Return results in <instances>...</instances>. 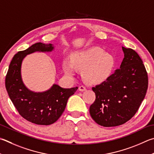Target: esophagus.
<instances>
[{"instance_id": "obj_1", "label": "esophagus", "mask_w": 154, "mask_h": 154, "mask_svg": "<svg viewBox=\"0 0 154 154\" xmlns=\"http://www.w3.org/2000/svg\"><path fill=\"white\" fill-rule=\"evenodd\" d=\"M79 90L80 91H84L86 90V88L83 85H81V86L79 87Z\"/></svg>"}]
</instances>
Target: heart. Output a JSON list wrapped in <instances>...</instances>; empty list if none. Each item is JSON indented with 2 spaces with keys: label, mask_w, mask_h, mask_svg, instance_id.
<instances>
[{
  "label": "heart",
  "mask_w": 154,
  "mask_h": 154,
  "mask_svg": "<svg viewBox=\"0 0 154 154\" xmlns=\"http://www.w3.org/2000/svg\"><path fill=\"white\" fill-rule=\"evenodd\" d=\"M115 66V59L104 49L94 46L79 50L72 56V61L66 59L63 67L66 75L73 77L77 69H82V77L86 82L97 84L104 82L110 77Z\"/></svg>",
  "instance_id": "1"
}]
</instances>
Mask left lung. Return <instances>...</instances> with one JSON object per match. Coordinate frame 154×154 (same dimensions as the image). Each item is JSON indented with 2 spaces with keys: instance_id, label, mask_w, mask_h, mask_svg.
Instances as JSON below:
<instances>
[{
  "instance_id": "8db88e82",
  "label": "left lung",
  "mask_w": 154,
  "mask_h": 154,
  "mask_svg": "<svg viewBox=\"0 0 154 154\" xmlns=\"http://www.w3.org/2000/svg\"><path fill=\"white\" fill-rule=\"evenodd\" d=\"M120 69L101 84L92 88L96 100L89 108L94 121L106 127L125 123L138 110L146 94L147 74L135 50L122 47Z\"/></svg>"
}]
</instances>
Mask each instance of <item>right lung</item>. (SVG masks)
I'll return each mask as SVG.
<instances>
[{"mask_svg": "<svg viewBox=\"0 0 154 154\" xmlns=\"http://www.w3.org/2000/svg\"><path fill=\"white\" fill-rule=\"evenodd\" d=\"M54 50L52 44L38 42L14 56L8 70L5 86L9 96L20 115L32 123L49 125L62 115L69 97L76 88H63L53 84L48 90L35 92L24 84L21 76V65L27 55L35 52H50Z\"/></svg>", "mask_w": 154, "mask_h": 154, "instance_id": "obj_1", "label": "right lung"}]
</instances>
